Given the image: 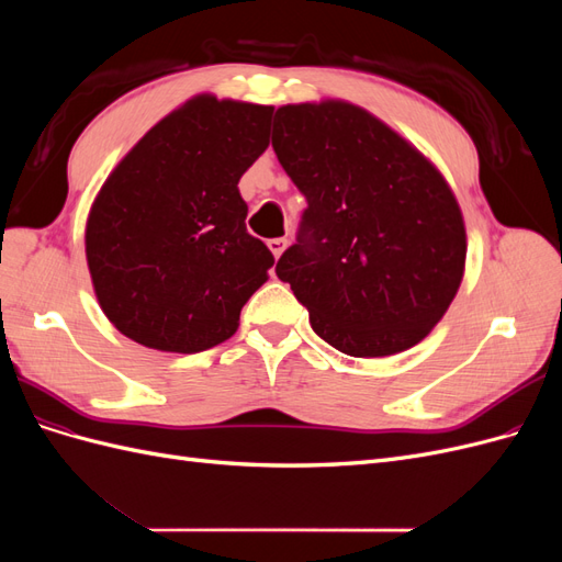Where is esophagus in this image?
Instances as JSON below:
<instances>
[{"label": "esophagus", "mask_w": 562, "mask_h": 562, "mask_svg": "<svg viewBox=\"0 0 562 562\" xmlns=\"http://www.w3.org/2000/svg\"><path fill=\"white\" fill-rule=\"evenodd\" d=\"M267 246H269V250H271V252H274V258H281V252L285 250L288 241H285L283 236H281V239H269V241H267Z\"/></svg>", "instance_id": "1"}]
</instances>
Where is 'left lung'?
Instances as JSON below:
<instances>
[{
    "label": "left lung",
    "instance_id": "obj_1",
    "mask_svg": "<svg viewBox=\"0 0 562 562\" xmlns=\"http://www.w3.org/2000/svg\"><path fill=\"white\" fill-rule=\"evenodd\" d=\"M271 147L307 199L277 277L314 333L356 359L415 347L464 274V220L443 176L342 100L279 108Z\"/></svg>",
    "mask_w": 562,
    "mask_h": 562
}]
</instances>
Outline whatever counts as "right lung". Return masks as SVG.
<instances>
[{"mask_svg": "<svg viewBox=\"0 0 562 562\" xmlns=\"http://www.w3.org/2000/svg\"><path fill=\"white\" fill-rule=\"evenodd\" d=\"M271 108L199 95L145 133L100 190L87 260L119 333L159 351L229 339L274 255L246 229L241 176L269 145Z\"/></svg>", "mask_w": 562, "mask_h": 562, "instance_id": "right-lung-1", "label": "right lung"}]
</instances>
